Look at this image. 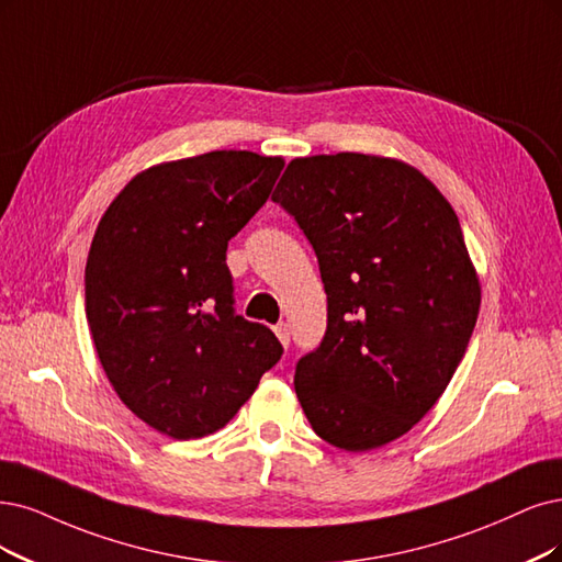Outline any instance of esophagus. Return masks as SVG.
I'll list each match as a JSON object with an SVG mask.
<instances>
[{"label":"esophagus","instance_id":"1","mask_svg":"<svg viewBox=\"0 0 562 562\" xmlns=\"http://www.w3.org/2000/svg\"><path fill=\"white\" fill-rule=\"evenodd\" d=\"M276 336L280 338V342L284 345V347H289V340H292V336H289V326L284 324V322H280V324H276Z\"/></svg>","mask_w":562,"mask_h":562}]
</instances>
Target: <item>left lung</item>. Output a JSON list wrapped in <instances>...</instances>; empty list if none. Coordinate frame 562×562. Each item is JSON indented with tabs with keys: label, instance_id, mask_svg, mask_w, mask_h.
Here are the masks:
<instances>
[{
	"label": "left lung",
	"instance_id": "1",
	"mask_svg": "<svg viewBox=\"0 0 562 562\" xmlns=\"http://www.w3.org/2000/svg\"><path fill=\"white\" fill-rule=\"evenodd\" d=\"M270 199L313 245L328 303L294 375L310 426L345 451L401 438L445 393L480 315L459 217L417 169L359 153L292 159Z\"/></svg>",
	"mask_w": 562,
	"mask_h": 562
}]
</instances>
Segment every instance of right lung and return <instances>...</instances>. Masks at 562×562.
Returning a JSON list of instances; mask_svg holds the SVG:
<instances>
[{
    "mask_svg": "<svg viewBox=\"0 0 562 562\" xmlns=\"http://www.w3.org/2000/svg\"><path fill=\"white\" fill-rule=\"evenodd\" d=\"M282 166L247 150L159 164L97 226L86 315L99 361L120 401L169 438L226 426L282 357L273 330L236 315L226 266Z\"/></svg>",
    "mask_w": 562,
    "mask_h": 562,
    "instance_id": "right-lung-1",
    "label": "right lung"
}]
</instances>
